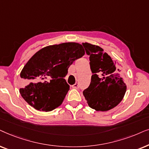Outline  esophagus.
<instances>
[{
    "mask_svg": "<svg viewBox=\"0 0 149 149\" xmlns=\"http://www.w3.org/2000/svg\"><path fill=\"white\" fill-rule=\"evenodd\" d=\"M72 87H73V88H78V87H79L78 80H76V83H75L74 84L72 85Z\"/></svg>",
    "mask_w": 149,
    "mask_h": 149,
    "instance_id": "obj_1",
    "label": "esophagus"
}]
</instances>
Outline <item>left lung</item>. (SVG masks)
Masks as SVG:
<instances>
[{
	"instance_id": "8db88e82",
	"label": "left lung",
	"mask_w": 149,
	"mask_h": 149,
	"mask_svg": "<svg viewBox=\"0 0 149 149\" xmlns=\"http://www.w3.org/2000/svg\"><path fill=\"white\" fill-rule=\"evenodd\" d=\"M82 45L89 55L93 73L91 84L83 95L90 108L106 112L119 104L126 93L122 70L102 47L87 42L82 43Z\"/></svg>"
}]
</instances>
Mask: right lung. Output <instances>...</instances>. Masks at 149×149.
Returning a JSON list of instances; mask_svg holds the SVG:
<instances>
[{"mask_svg": "<svg viewBox=\"0 0 149 149\" xmlns=\"http://www.w3.org/2000/svg\"><path fill=\"white\" fill-rule=\"evenodd\" d=\"M82 45L76 42L48 45L29 59L20 72L19 93L30 106L49 112L62 104L69 85L64 77L76 59L84 56Z\"/></svg>", "mask_w": 149, "mask_h": 149, "instance_id": "obj_1", "label": "right lung"}]
</instances>
